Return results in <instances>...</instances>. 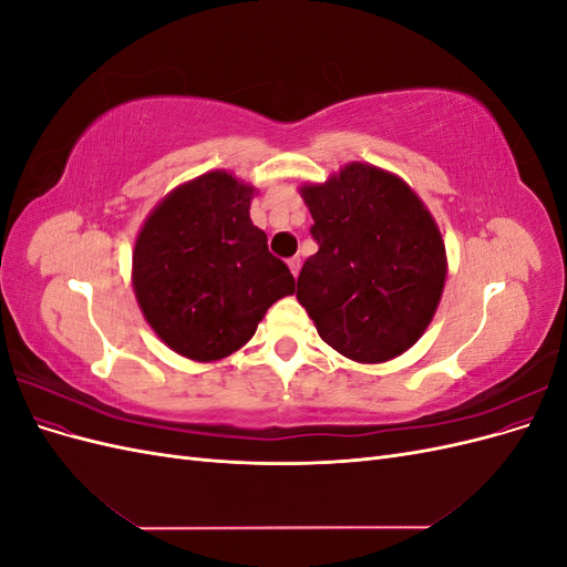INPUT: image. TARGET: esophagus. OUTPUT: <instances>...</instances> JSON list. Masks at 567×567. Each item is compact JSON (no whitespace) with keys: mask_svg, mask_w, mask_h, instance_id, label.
I'll list each match as a JSON object with an SVG mask.
<instances>
[{"mask_svg":"<svg viewBox=\"0 0 567 567\" xmlns=\"http://www.w3.org/2000/svg\"><path fill=\"white\" fill-rule=\"evenodd\" d=\"M300 265H302L300 257H290V260H288V267H290V274H293V277H298Z\"/></svg>","mask_w":567,"mask_h":567,"instance_id":"34e87169","label":"esophagus"}]
</instances>
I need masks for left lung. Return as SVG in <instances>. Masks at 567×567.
<instances>
[{"mask_svg":"<svg viewBox=\"0 0 567 567\" xmlns=\"http://www.w3.org/2000/svg\"><path fill=\"white\" fill-rule=\"evenodd\" d=\"M300 194L319 250L300 269L296 298L321 340L362 364L402 354L431 323L447 277L433 215L398 175L367 163Z\"/></svg>","mask_w":567,"mask_h":567,"instance_id":"8db88e82","label":"left lung"}]
</instances>
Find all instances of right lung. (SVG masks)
Segmentation results:
<instances>
[{
  "label": "right lung",
  "instance_id": "right-lung-1",
  "mask_svg": "<svg viewBox=\"0 0 567 567\" xmlns=\"http://www.w3.org/2000/svg\"><path fill=\"white\" fill-rule=\"evenodd\" d=\"M252 192L215 169L167 194L136 236V302L165 346L194 362L246 346L269 307L296 290L250 221Z\"/></svg>",
  "mask_w": 567,
  "mask_h": 567
}]
</instances>
